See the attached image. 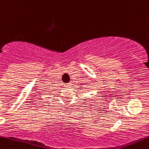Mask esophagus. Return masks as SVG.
<instances>
[{
    "mask_svg": "<svg viewBox=\"0 0 149 149\" xmlns=\"http://www.w3.org/2000/svg\"><path fill=\"white\" fill-rule=\"evenodd\" d=\"M65 86H66V87H68V86H71V83H66V84H65Z\"/></svg>",
    "mask_w": 149,
    "mask_h": 149,
    "instance_id": "esophagus-1",
    "label": "esophagus"
}]
</instances>
